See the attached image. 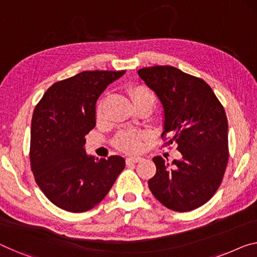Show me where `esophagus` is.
<instances>
[{"mask_svg": "<svg viewBox=\"0 0 257 257\" xmlns=\"http://www.w3.org/2000/svg\"><path fill=\"white\" fill-rule=\"evenodd\" d=\"M142 159H143V158H142V157L132 156V157H129V158H127V160H125V162H127V164H135V163L141 162Z\"/></svg>", "mask_w": 257, "mask_h": 257, "instance_id": "obj_1", "label": "esophagus"}]
</instances>
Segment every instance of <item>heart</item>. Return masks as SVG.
<instances>
[{"instance_id": "b5f03b06", "label": "heart", "mask_w": 257, "mask_h": 257, "mask_svg": "<svg viewBox=\"0 0 257 257\" xmlns=\"http://www.w3.org/2000/svg\"><path fill=\"white\" fill-rule=\"evenodd\" d=\"M130 95H132L134 102L140 104L143 101H150L155 104L156 97L153 92L148 89L144 85H137L130 89ZM102 109H104V100L98 102L97 109H95V114L97 117H101ZM144 139V134L139 132H132V130H124V132L118 133L115 137V144L117 148L121 150L128 151V152H136L139 151L142 147V141Z\"/></svg>"}]
</instances>
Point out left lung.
<instances>
[{"label":"left lung","instance_id":"8db88e82","mask_svg":"<svg viewBox=\"0 0 257 257\" xmlns=\"http://www.w3.org/2000/svg\"><path fill=\"white\" fill-rule=\"evenodd\" d=\"M137 74L162 102V137H167V144H177L182 155L172 164L155 157L157 172L149 188L166 208L191 211L213 196L226 170L228 125L224 107L204 80L178 68L155 66Z\"/></svg>","mask_w":257,"mask_h":257}]
</instances>
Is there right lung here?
Returning <instances> with one entry per match:
<instances>
[{"mask_svg": "<svg viewBox=\"0 0 257 257\" xmlns=\"http://www.w3.org/2000/svg\"><path fill=\"white\" fill-rule=\"evenodd\" d=\"M125 70L83 71L53 84L33 112L30 159L37 185L60 209L87 211L104 200L125 166L121 156H87L95 102Z\"/></svg>", "mask_w": 257, "mask_h": 257, "instance_id": "obj_1", "label": "right lung"}]
</instances>
